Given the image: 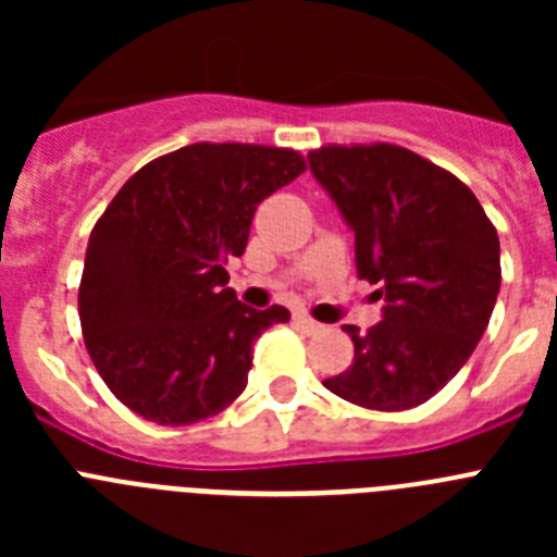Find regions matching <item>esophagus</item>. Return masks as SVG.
<instances>
[{"label": "esophagus", "instance_id": "1", "mask_svg": "<svg viewBox=\"0 0 557 557\" xmlns=\"http://www.w3.org/2000/svg\"><path fill=\"white\" fill-rule=\"evenodd\" d=\"M295 323H298V326H301L304 332H318V329H321V323L314 321L312 314H307V312L295 314Z\"/></svg>", "mask_w": 557, "mask_h": 557}]
</instances>
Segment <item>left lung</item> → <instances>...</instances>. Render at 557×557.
Returning a JSON list of instances; mask_svg holds the SVG:
<instances>
[{
	"mask_svg": "<svg viewBox=\"0 0 557 557\" xmlns=\"http://www.w3.org/2000/svg\"><path fill=\"white\" fill-rule=\"evenodd\" d=\"M309 166L354 228L359 278L385 298V321L346 329L354 362L323 385L366 410L424 405L491 321L502 284L494 223L469 186L407 147L323 145Z\"/></svg>",
	"mask_w": 557,
	"mask_h": 557,
	"instance_id": "1",
	"label": "left lung"
}]
</instances>
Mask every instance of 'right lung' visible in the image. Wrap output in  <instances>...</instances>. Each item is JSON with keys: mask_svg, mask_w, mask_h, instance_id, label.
Returning a JSON list of instances; mask_svg holds the SVG:
<instances>
[{"mask_svg": "<svg viewBox=\"0 0 557 557\" xmlns=\"http://www.w3.org/2000/svg\"><path fill=\"white\" fill-rule=\"evenodd\" d=\"M304 170L293 147L198 141L113 195L88 236L77 312L88 357L127 410L184 426L245 391L253 343L289 312L243 307L223 264L245 253L256 206Z\"/></svg>", "mask_w": 557, "mask_h": 557, "instance_id": "add662e5", "label": "right lung"}]
</instances>
